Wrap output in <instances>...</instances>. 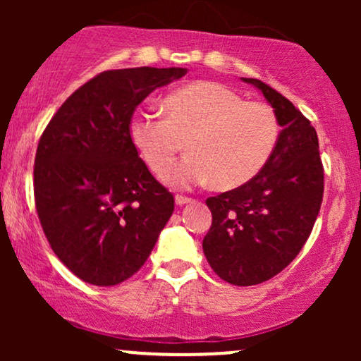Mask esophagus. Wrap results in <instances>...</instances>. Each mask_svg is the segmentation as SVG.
Returning <instances> with one entry per match:
<instances>
[{
	"label": "esophagus",
	"instance_id": "34e87169",
	"mask_svg": "<svg viewBox=\"0 0 361 361\" xmlns=\"http://www.w3.org/2000/svg\"><path fill=\"white\" fill-rule=\"evenodd\" d=\"M192 198H188V197H183V195H176L175 197V204L178 205V207H183V205H186V204H192Z\"/></svg>",
	"mask_w": 361,
	"mask_h": 361
}]
</instances>
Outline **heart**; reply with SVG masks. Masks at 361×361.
Instances as JSON below:
<instances>
[{
	"label": "heart",
	"instance_id": "obj_1",
	"mask_svg": "<svg viewBox=\"0 0 361 361\" xmlns=\"http://www.w3.org/2000/svg\"><path fill=\"white\" fill-rule=\"evenodd\" d=\"M163 106L166 117L132 115L128 135L154 175L171 166L185 142L189 156L163 175L164 183L176 190L210 181L222 192L239 188L258 176L279 142L275 111L219 82L183 86L169 93Z\"/></svg>",
	"mask_w": 361,
	"mask_h": 361
}]
</instances>
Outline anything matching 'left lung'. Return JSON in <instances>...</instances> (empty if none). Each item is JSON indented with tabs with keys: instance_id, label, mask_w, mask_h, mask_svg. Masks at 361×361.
<instances>
[{
	"instance_id": "1",
	"label": "left lung",
	"mask_w": 361,
	"mask_h": 361,
	"mask_svg": "<svg viewBox=\"0 0 361 361\" xmlns=\"http://www.w3.org/2000/svg\"><path fill=\"white\" fill-rule=\"evenodd\" d=\"M281 127L275 151L250 183L207 198L212 226L204 255L222 280L250 287L292 263L307 241L324 192L316 128L292 102L255 78Z\"/></svg>"
}]
</instances>
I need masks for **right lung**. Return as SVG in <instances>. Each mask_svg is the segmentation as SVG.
Returning <instances> with one entry per match:
<instances>
[{
  "label": "right lung",
  "instance_id": "right-lung-1",
  "mask_svg": "<svg viewBox=\"0 0 361 361\" xmlns=\"http://www.w3.org/2000/svg\"><path fill=\"white\" fill-rule=\"evenodd\" d=\"M185 68L105 71L68 98L40 137L34 192L52 251L78 279L111 287L151 255L175 198L128 135L135 106Z\"/></svg>",
  "mask_w": 361,
  "mask_h": 361
}]
</instances>
